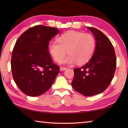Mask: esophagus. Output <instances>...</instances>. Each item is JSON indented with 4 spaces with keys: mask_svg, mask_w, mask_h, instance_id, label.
I'll return each mask as SVG.
<instances>
[{
    "mask_svg": "<svg viewBox=\"0 0 128 128\" xmlns=\"http://www.w3.org/2000/svg\"><path fill=\"white\" fill-rule=\"evenodd\" d=\"M67 68H66V67H60V70H61V71H64V70H66Z\"/></svg>",
    "mask_w": 128,
    "mask_h": 128,
    "instance_id": "esophagus-1",
    "label": "esophagus"
}]
</instances>
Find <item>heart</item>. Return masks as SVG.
Returning a JSON list of instances; mask_svg holds the SVG:
<instances>
[{
    "mask_svg": "<svg viewBox=\"0 0 128 128\" xmlns=\"http://www.w3.org/2000/svg\"><path fill=\"white\" fill-rule=\"evenodd\" d=\"M58 42L50 43V52L56 62H60L68 52L69 55L62 62L66 64L86 63L92 58L96 47V41L92 34L73 30L60 36Z\"/></svg>",
    "mask_w": 128,
    "mask_h": 128,
    "instance_id": "heart-1",
    "label": "heart"
}]
</instances>
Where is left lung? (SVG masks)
I'll use <instances>...</instances> for the list:
<instances>
[{
  "mask_svg": "<svg viewBox=\"0 0 128 128\" xmlns=\"http://www.w3.org/2000/svg\"><path fill=\"white\" fill-rule=\"evenodd\" d=\"M88 28L96 40L95 50L87 63L74 69V76L71 84L77 92L90 96L102 92L111 84L116 70V58L109 39L96 28Z\"/></svg>",
  "mask_w": 128,
  "mask_h": 128,
  "instance_id": "obj_1",
  "label": "left lung"
}]
</instances>
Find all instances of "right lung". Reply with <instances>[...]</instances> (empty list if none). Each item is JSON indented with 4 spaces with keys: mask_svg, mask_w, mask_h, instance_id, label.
<instances>
[{
    "mask_svg": "<svg viewBox=\"0 0 128 128\" xmlns=\"http://www.w3.org/2000/svg\"><path fill=\"white\" fill-rule=\"evenodd\" d=\"M59 33L56 28L36 25L24 32L15 43L10 63L13 78L28 96L46 92L60 72L48 52L50 40Z\"/></svg>",
    "mask_w": 128,
    "mask_h": 128,
    "instance_id": "1",
    "label": "right lung"
}]
</instances>
